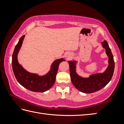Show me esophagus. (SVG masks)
<instances>
[{
	"instance_id": "1",
	"label": "esophagus",
	"mask_w": 124,
	"mask_h": 124,
	"mask_svg": "<svg viewBox=\"0 0 124 124\" xmlns=\"http://www.w3.org/2000/svg\"><path fill=\"white\" fill-rule=\"evenodd\" d=\"M68 59H69V58H70V57H71V56H70V55H68Z\"/></svg>"
}]
</instances>
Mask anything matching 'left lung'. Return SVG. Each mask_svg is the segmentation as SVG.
<instances>
[{
	"instance_id": "8db88e82",
	"label": "left lung",
	"mask_w": 124,
	"mask_h": 124,
	"mask_svg": "<svg viewBox=\"0 0 124 124\" xmlns=\"http://www.w3.org/2000/svg\"><path fill=\"white\" fill-rule=\"evenodd\" d=\"M102 44L109 57V66L104 73H97L91 76L89 78H84L79 76L76 72V61H68L71 80L75 87L83 93H92L100 90L109 83L114 74L115 61L111 49L106 40L102 42Z\"/></svg>"
}]
</instances>
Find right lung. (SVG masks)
I'll list each match as a JSON object with an SVG mask.
<instances>
[{"label": "right lung", "instance_id": "1", "mask_svg": "<svg viewBox=\"0 0 124 124\" xmlns=\"http://www.w3.org/2000/svg\"><path fill=\"white\" fill-rule=\"evenodd\" d=\"M24 37V35H23L20 38L12 55V68L15 77L21 85L29 90L35 92H45L54 85L59 64L65 61V60L61 59L55 61L52 65L51 70L45 76L41 77L28 72L18 64L17 59V55Z\"/></svg>", "mask_w": 124, "mask_h": 124}]
</instances>
